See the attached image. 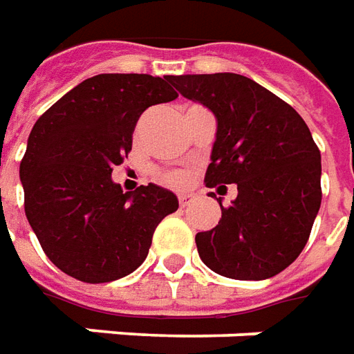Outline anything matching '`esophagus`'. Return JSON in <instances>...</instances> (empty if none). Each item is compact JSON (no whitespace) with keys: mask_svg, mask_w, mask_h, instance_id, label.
<instances>
[{"mask_svg":"<svg viewBox=\"0 0 354 354\" xmlns=\"http://www.w3.org/2000/svg\"><path fill=\"white\" fill-rule=\"evenodd\" d=\"M192 200H194V196H192L190 192H181V194H179V204H181L183 207H185V205H189Z\"/></svg>","mask_w":354,"mask_h":354,"instance_id":"esophagus-1","label":"esophagus"}]
</instances>
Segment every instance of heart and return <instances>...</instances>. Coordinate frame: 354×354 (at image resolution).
Returning a JSON list of instances; mask_svg holds the SVG:
<instances>
[{"label":"heart","instance_id":"heart-1","mask_svg":"<svg viewBox=\"0 0 354 354\" xmlns=\"http://www.w3.org/2000/svg\"><path fill=\"white\" fill-rule=\"evenodd\" d=\"M158 179L165 185H181L185 177L181 171H158Z\"/></svg>","mask_w":354,"mask_h":354}]
</instances>
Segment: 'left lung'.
I'll return each mask as SVG.
<instances>
[{"mask_svg":"<svg viewBox=\"0 0 354 354\" xmlns=\"http://www.w3.org/2000/svg\"><path fill=\"white\" fill-rule=\"evenodd\" d=\"M171 82L217 118L204 183L238 187L232 204L219 200V225L196 234L200 259L227 278L274 277L303 252L322 200L320 150L309 127L288 102L240 74H187Z\"/></svg>","mask_w":354,"mask_h":354,"instance_id":"1","label":"left lung"}]
</instances>
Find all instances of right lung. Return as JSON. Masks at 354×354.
<instances>
[{"mask_svg":"<svg viewBox=\"0 0 354 354\" xmlns=\"http://www.w3.org/2000/svg\"><path fill=\"white\" fill-rule=\"evenodd\" d=\"M173 76L99 74L45 110L21 162L24 212L45 255L68 277L102 284L149 255L152 234L179 202L169 190L124 192L112 169L131 152L145 110L179 95Z\"/></svg>","mask_w":354,"mask_h":354,"instance_id":"add662e5","label":"right lung"}]
</instances>
